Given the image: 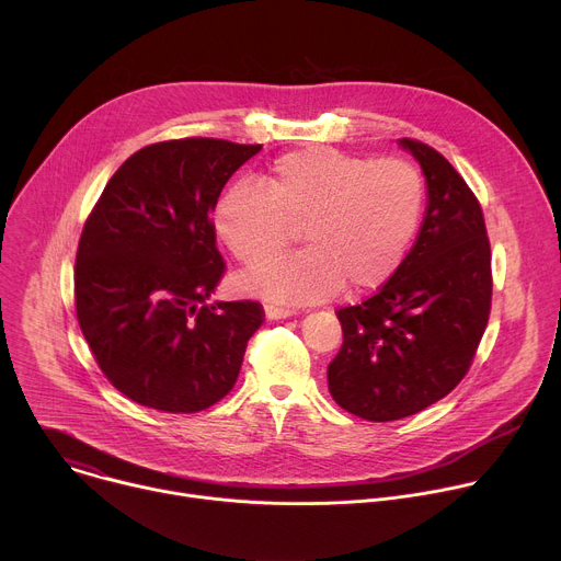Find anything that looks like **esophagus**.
Returning <instances> with one entry per match:
<instances>
[{"label":"esophagus","mask_w":561,"mask_h":561,"mask_svg":"<svg viewBox=\"0 0 561 561\" xmlns=\"http://www.w3.org/2000/svg\"><path fill=\"white\" fill-rule=\"evenodd\" d=\"M293 314H297V310L290 308V306L266 304V317H268V319H286V317H293Z\"/></svg>","instance_id":"1"}]
</instances>
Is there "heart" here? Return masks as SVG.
<instances>
[{
    "mask_svg": "<svg viewBox=\"0 0 561 561\" xmlns=\"http://www.w3.org/2000/svg\"><path fill=\"white\" fill-rule=\"evenodd\" d=\"M262 186L232 184L213 206V230L254 268L280 254L305 226L311 249L253 271L244 288L282 301L373 293L404 264L426 206V184L407 159H370L329 146L279 154Z\"/></svg>",
    "mask_w": 561,
    "mask_h": 561,
    "instance_id": "obj_1",
    "label": "heart"
}]
</instances>
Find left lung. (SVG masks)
<instances>
[{
    "mask_svg": "<svg viewBox=\"0 0 561 561\" xmlns=\"http://www.w3.org/2000/svg\"><path fill=\"white\" fill-rule=\"evenodd\" d=\"M428 184L413 251L368 299L337 310L344 342L329 364L335 402L368 422L415 415L468 373L489 324L491 242L479 199L433 146L404 137Z\"/></svg>",
    "mask_w": 561,
    "mask_h": 561,
    "instance_id": "obj_1",
    "label": "left lung"
}]
</instances>
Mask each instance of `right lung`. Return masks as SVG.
Instances as JSON below:
<instances>
[{
    "label": "right lung",
    "mask_w": 561,
    "mask_h": 561,
    "mask_svg": "<svg viewBox=\"0 0 561 561\" xmlns=\"http://www.w3.org/2000/svg\"><path fill=\"white\" fill-rule=\"evenodd\" d=\"M262 144L184 137L117 169L77 247L75 310L106 379L133 402L199 413L230 392L260 301L208 304L226 273L213 206Z\"/></svg>",
    "instance_id": "right-lung-1"
}]
</instances>
